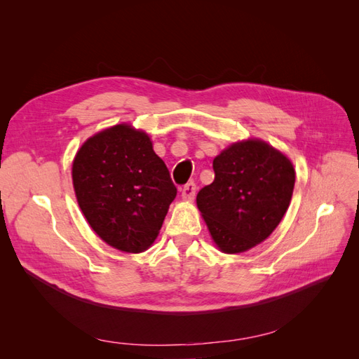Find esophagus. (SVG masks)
Returning <instances> with one entry per match:
<instances>
[{
	"mask_svg": "<svg viewBox=\"0 0 359 359\" xmlns=\"http://www.w3.org/2000/svg\"><path fill=\"white\" fill-rule=\"evenodd\" d=\"M194 194H196V184H194V182H189V184H186V186L181 189L182 199L193 201L194 199Z\"/></svg>",
	"mask_w": 359,
	"mask_h": 359,
	"instance_id": "34e87169",
	"label": "esophagus"
}]
</instances>
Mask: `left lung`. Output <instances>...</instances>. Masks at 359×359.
Here are the masks:
<instances>
[{"label":"left lung","mask_w":359,"mask_h":359,"mask_svg":"<svg viewBox=\"0 0 359 359\" xmlns=\"http://www.w3.org/2000/svg\"><path fill=\"white\" fill-rule=\"evenodd\" d=\"M212 168L215 178L198 193V208L222 253H244L264 243L283 219L295 169L286 154L257 137L224 148Z\"/></svg>","instance_id":"8db88e82"}]
</instances>
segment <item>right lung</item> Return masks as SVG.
Here are the masks:
<instances>
[{
    "label": "right lung",
    "mask_w": 359,
    "mask_h": 359,
    "mask_svg": "<svg viewBox=\"0 0 359 359\" xmlns=\"http://www.w3.org/2000/svg\"><path fill=\"white\" fill-rule=\"evenodd\" d=\"M72 180L91 229L124 253H142L153 245L177 196L149 135L127 123L85 140L73 158Z\"/></svg>",
    "instance_id": "obj_1"
}]
</instances>
